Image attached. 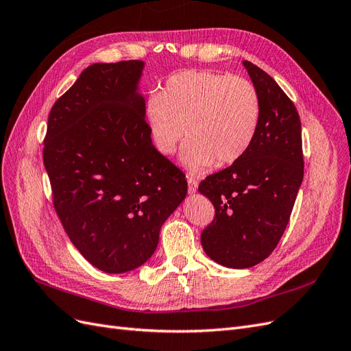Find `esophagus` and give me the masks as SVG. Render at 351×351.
<instances>
[{
    "label": "esophagus",
    "instance_id": "obj_1",
    "mask_svg": "<svg viewBox=\"0 0 351 351\" xmlns=\"http://www.w3.org/2000/svg\"><path fill=\"white\" fill-rule=\"evenodd\" d=\"M187 183H189V193H196V190H197L196 180L192 176H187Z\"/></svg>",
    "mask_w": 351,
    "mask_h": 351
}]
</instances>
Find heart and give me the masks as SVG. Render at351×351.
<instances>
[{
	"mask_svg": "<svg viewBox=\"0 0 351 351\" xmlns=\"http://www.w3.org/2000/svg\"><path fill=\"white\" fill-rule=\"evenodd\" d=\"M261 120V99L247 79L210 70H182L169 76L161 93L146 102L152 145L173 155L183 139L184 162L204 173L226 167L249 151Z\"/></svg>",
	"mask_w": 351,
	"mask_h": 351,
	"instance_id": "heart-1",
	"label": "heart"
}]
</instances>
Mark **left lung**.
I'll list each match as a JSON object with an SVG mask.
<instances>
[{
    "instance_id": "obj_1",
    "label": "left lung",
    "mask_w": 351,
    "mask_h": 351,
    "mask_svg": "<svg viewBox=\"0 0 351 351\" xmlns=\"http://www.w3.org/2000/svg\"><path fill=\"white\" fill-rule=\"evenodd\" d=\"M261 99V120L249 151L208 176L199 192L215 208L202 231L208 256L227 268H250L277 247L303 182L300 117L268 73L243 61Z\"/></svg>"
}]
</instances>
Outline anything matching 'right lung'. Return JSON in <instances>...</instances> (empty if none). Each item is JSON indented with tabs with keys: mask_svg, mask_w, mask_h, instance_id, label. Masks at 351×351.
<instances>
[{
	"mask_svg": "<svg viewBox=\"0 0 351 351\" xmlns=\"http://www.w3.org/2000/svg\"><path fill=\"white\" fill-rule=\"evenodd\" d=\"M143 61L97 62L52 105L44 165L70 241L95 268L121 274L149 259L187 195L184 174L152 145Z\"/></svg>",
	"mask_w": 351,
	"mask_h": 351,
	"instance_id": "1",
	"label": "right lung"
}]
</instances>
